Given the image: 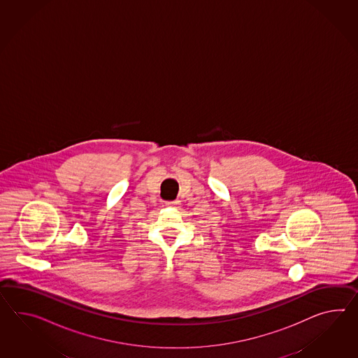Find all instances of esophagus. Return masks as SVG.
I'll return each instance as SVG.
<instances>
[{
	"mask_svg": "<svg viewBox=\"0 0 358 358\" xmlns=\"http://www.w3.org/2000/svg\"><path fill=\"white\" fill-rule=\"evenodd\" d=\"M166 207H175V208H177L180 206V201H166Z\"/></svg>",
	"mask_w": 358,
	"mask_h": 358,
	"instance_id": "obj_1",
	"label": "esophagus"
}]
</instances>
